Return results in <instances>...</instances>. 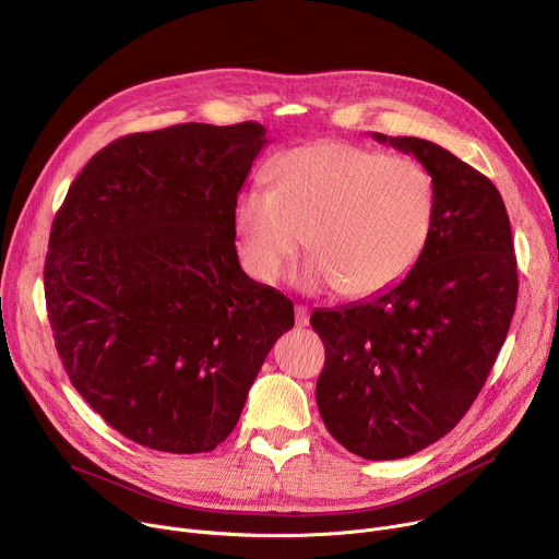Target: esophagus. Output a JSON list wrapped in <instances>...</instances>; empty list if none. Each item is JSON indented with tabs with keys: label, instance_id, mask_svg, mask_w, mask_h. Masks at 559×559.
I'll use <instances>...</instances> for the list:
<instances>
[{
	"label": "esophagus",
	"instance_id": "1",
	"mask_svg": "<svg viewBox=\"0 0 559 559\" xmlns=\"http://www.w3.org/2000/svg\"><path fill=\"white\" fill-rule=\"evenodd\" d=\"M294 321H296V328H306L310 323V312L306 306H296L294 308Z\"/></svg>",
	"mask_w": 559,
	"mask_h": 559
}]
</instances>
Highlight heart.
Listing matches in <instances>:
<instances>
[{
    "instance_id": "obj_1",
    "label": "heart",
    "mask_w": 559,
    "mask_h": 559,
    "mask_svg": "<svg viewBox=\"0 0 559 559\" xmlns=\"http://www.w3.org/2000/svg\"><path fill=\"white\" fill-rule=\"evenodd\" d=\"M267 179L234 206L240 263L258 283L278 278L306 234L301 283L364 299L397 285L431 238L438 183L418 159L323 141L276 157Z\"/></svg>"
}]
</instances>
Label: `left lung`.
<instances>
[{"label": "left lung", "instance_id": "left-lung-1", "mask_svg": "<svg viewBox=\"0 0 559 559\" xmlns=\"http://www.w3.org/2000/svg\"><path fill=\"white\" fill-rule=\"evenodd\" d=\"M436 177L438 211L414 270L373 299L314 310L325 346L319 414L368 461L412 456L452 431L486 384L516 306V258L497 186L438 143L386 136Z\"/></svg>", "mask_w": 559, "mask_h": 559}]
</instances>
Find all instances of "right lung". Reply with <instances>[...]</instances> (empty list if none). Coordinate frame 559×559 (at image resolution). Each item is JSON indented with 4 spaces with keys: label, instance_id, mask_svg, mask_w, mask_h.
I'll return each mask as SVG.
<instances>
[{
    "label": "right lung",
    "instance_id": "right-lung-1",
    "mask_svg": "<svg viewBox=\"0 0 559 559\" xmlns=\"http://www.w3.org/2000/svg\"><path fill=\"white\" fill-rule=\"evenodd\" d=\"M265 132L245 121L121 136L56 213L45 296L58 355L94 412L143 448L215 450L294 325L292 301L249 278L234 245Z\"/></svg>",
    "mask_w": 559,
    "mask_h": 559
}]
</instances>
